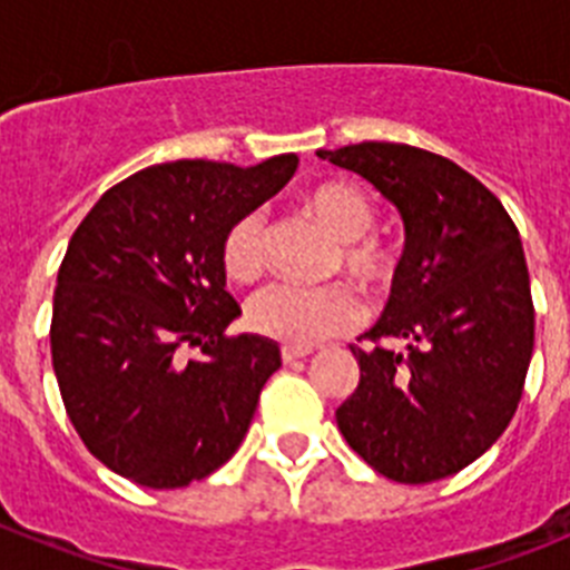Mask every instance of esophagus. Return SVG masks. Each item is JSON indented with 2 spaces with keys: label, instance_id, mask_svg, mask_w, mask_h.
Returning <instances> with one entry per match:
<instances>
[{
  "label": "esophagus",
  "instance_id": "esophagus-1",
  "mask_svg": "<svg viewBox=\"0 0 570 570\" xmlns=\"http://www.w3.org/2000/svg\"><path fill=\"white\" fill-rule=\"evenodd\" d=\"M282 362H296V360H305V356H311L314 351L311 347H296V345H282Z\"/></svg>",
  "mask_w": 570,
  "mask_h": 570
}]
</instances>
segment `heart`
Masks as SVG:
<instances>
[{
	"instance_id": "1",
	"label": "heart",
	"mask_w": 570,
	"mask_h": 570,
	"mask_svg": "<svg viewBox=\"0 0 570 570\" xmlns=\"http://www.w3.org/2000/svg\"><path fill=\"white\" fill-rule=\"evenodd\" d=\"M302 208L336 239L334 271H345L367 296L385 294L396 279V256L380 236L371 234L376 219L365 190L345 179L320 183L302 196ZM223 271L248 282L262 268V216L256 210L230 223L219 242ZM362 320V302L345 282L322 288H296L274 282L248 302V325L262 336L285 345L311 347L331 336L354 331Z\"/></svg>"
}]
</instances>
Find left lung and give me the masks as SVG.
<instances>
[{
	"label": "left lung",
	"mask_w": 570,
	"mask_h": 570,
	"mask_svg": "<svg viewBox=\"0 0 570 570\" xmlns=\"http://www.w3.org/2000/svg\"><path fill=\"white\" fill-rule=\"evenodd\" d=\"M394 203L405 250L385 314L351 345L360 385L336 425L367 465L405 485L445 480L500 440L533 354L520 230L480 179L431 150L360 142L316 150Z\"/></svg>",
	"instance_id": "obj_1"
}]
</instances>
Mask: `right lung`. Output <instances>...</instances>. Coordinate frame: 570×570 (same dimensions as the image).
Masks as SVG:
<instances>
[{
  "label": "right lung",
  "instance_id": "right-lung-1",
  "mask_svg": "<svg viewBox=\"0 0 570 570\" xmlns=\"http://www.w3.org/2000/svg\"><path fill=\"white\" fill-rule=\"evenodd\" d=\"M296 163L150 165L105 190L70 236L53 291V374L85 448L125 480H205L248 434L282 356L274 340L225 334L242 311L219 242Z\"/></svg>",
  "mask_w": 570,
  "mask_h": 570
}]
</instances>
